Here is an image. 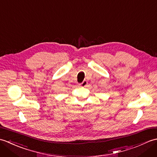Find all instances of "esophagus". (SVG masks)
Wrapping results in <instances>:
<instances>
[{"label": "esophagus", "mask_w": 157, "mask_h": 157, "mask_svg": "<svg viewBox=\"0 0 157 157\" xmlns=\"http://www.w3.org/2000/svg\"><path fill=\"white\" fill-rule=\"evenodd\" d=\"M87 85H88V82L86 81V80L83 81V82L82 83V84H80V86H82V87H86V86H87Z\"/></svg>", "instance_id": "34e87169"}]
</instances>
